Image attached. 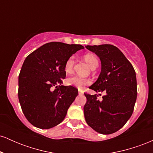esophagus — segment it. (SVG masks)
I'll return each instance as SVG.
<instances>
[{
    "label": "esophagus",
    "mask_w": 153,
    "mask_h": 153,
    "mask_svg": "<svg viewBox=\"0 0 153 153\" xmlns=\"http://www.w3.org/2000/svg\"><path fill=\"white\" fill-rule=\"evenodd\" d=\"M78 94H82V91L80 90H78Z\"/></svg>",
    "instance_id": "obj_1"
}]
</instances>
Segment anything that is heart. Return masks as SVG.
I'll return each mask as SVG.
<instances>
[{
    "label": "heart",
    "instance_id": "obj_1",
    "mask_svg": "<svg viewBox=\"0 0 153 153\" xmlns=\"http://www.w3.org/2000/svg\"><path fill=\"white\" fill-rule=\"evenodd\" d=\"M84 59L88 63V65L90 66L91 68H93L94 67L99 65V61H98L97 57L93 54H85L84 55ZM74 62V57H73V56L67 59L65 64V71L66 72V73H71L73 72ZM66 82L68 85L76 87L79 89H82L83 88L85 85H88L91 81L88 79L83 78L79 76H73L67 79Z\"/></svg>",
    "mask_w": 153,
    "mask_h": 153
}]
</instances>
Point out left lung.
<instances>
[{
    "mask_svg": "<svg viewBox=\"0 0 153 153\" xmlns=\"http://www.w3.org/2000/svg\"><path fill=\"white\" fill-rule=\"evenodd\" d=\"M85 47L100 58L101 71L89 88L105 91L102 100L98 95L85 94L83 107L85 121L97 132L109 134L120 129L132 114L137 99L134 69L124 54L111 45H87Z\"/></svg>",
    "mask_w": 153,
    "mask_h": 153,
    "instance_id": "8db88e82",
    "label": "left lung"
}]
</instances>
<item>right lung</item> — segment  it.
<instances>
[{"label":"right lung","instance_id":"obj_1","mask_svg":"<svg viewBox=\"0 0 153 153\" xmlns=\"http://www.w3.org/2000/svg\"><path fill=\"white\" fill-rule=\"evenodd\" d=\"M80 45L47 43L28 55L19 76V100L24 116L34 127L50 129L61 123L78 96L75 87L62 85L65 64Z\"/></svg>","mask_w":153,"mask_h":153}]
</instances>
